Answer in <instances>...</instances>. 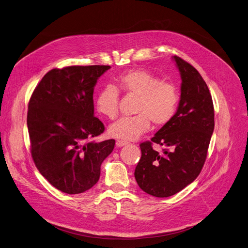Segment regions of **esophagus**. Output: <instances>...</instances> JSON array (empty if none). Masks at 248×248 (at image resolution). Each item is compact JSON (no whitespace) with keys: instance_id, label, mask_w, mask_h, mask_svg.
<instances>
[{"instance_id":"34e87169","label":"esophagus","mask_w":248,"mask_h":248,"mask_svg":"<svg viewBox=\"0 0 248 248\" xmlns=\"http://www.w3.org/2000/svg\"><path fill=\"white\" fill-rule=\"evenodd\" d=\"M115 144H117V146H123V145H125V144H127V142L126 141H124V140H117L115 141Z\"/></svg>"}]
</instances>
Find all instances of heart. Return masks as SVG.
<instances>
[{"instance_id": "1", "label": "heart", "mask_w": 248, "mask_h": 248, "mask_svg": "<svg viewBox=\"0 0 248 248\" xmlns=\"http://www.w3.org/2000/svg\"><path fill=\"white\" fill-rule=\"evenodd\" d=\"M138 96L135 107L137 115L122 118L109 126V134L115 139L135 140L150 129L151 122L155 126L168 124L175 115L179 93L170 81L160 78L143 69H131L117 78V88L108 85L98 93L96 110L109 120L119 115L120 93Z\"/></svg>"}]
</instances>
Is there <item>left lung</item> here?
Segmentation results:
<instances>
[{
    "instance_id": "1",
    "label": "left lung",
    "mask_w": 248,
    "mask_h": 248,
    "mask_svg": "<svg viewBox=\"0 0 248 248\" xmlns=\"http://www.w3.org/2000/svg\"><path fill=\"white\" fill-rule=\"evenodd\" d=\"M181 77L180 101L173 119L155 137L140 144L135 170L139 186L155 197H169L199 176L214 128V108L206 82L190 63L174 56ZM163 146V154L152 148Z\"/></svg>"
}]
</instances>
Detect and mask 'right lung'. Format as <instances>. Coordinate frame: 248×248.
Wrapping results in <instances>:
<instances>
[{"mask_svg": "<svg viewBox=\"0 0 248 248\" xmlns=\"http://www.w3.org/2000/svg\"><path fill=\"white\" fill-rule=\"evenodd\" d=\"M109 65H71L47 72L31 93L27 124L31 154L57 189L78 194L92 188L115 140H93L105 131L93 115V88Z\"/></svg>", "mask_w": 248, "mask_h": 248, "instance_id": "1", "label": "right lung"}]
</instances>
